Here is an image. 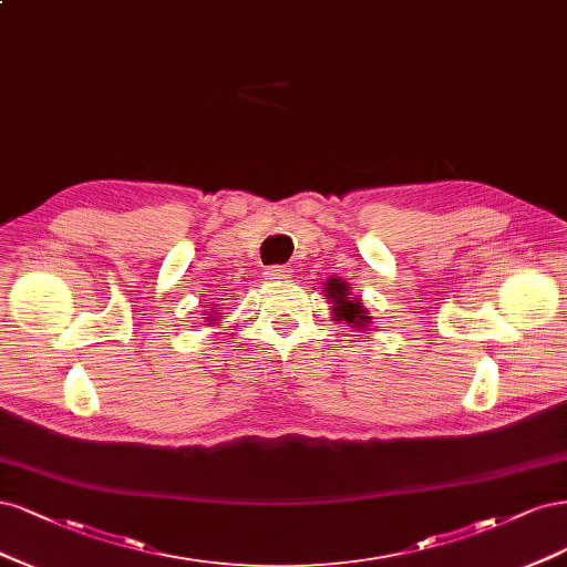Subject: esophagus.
I'll use <instances>...</instances> for the list:
<instances>
[{"mask_svg": "<svg viewBox=\"0 0 567 567\" xmlns=\"http://www.w3.org/2000/svg\"><path fill=\"white\" fill-rule=\"evenodd\" d=\"M291 272H295V270H291L289 266H268L264 270V278L266 280H287Z\"/></svg>", "mask_w": 567, "mask_h": 567, "instance_id": "1", "label": "esophagus"}]
</instances>
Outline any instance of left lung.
<instances>
[{
	"instance_id": "8db88e82",
	"label": "left lung",
	"mask_w": 567,
	"mask_h": 567,
	"mask_svg": "<svg viewBox=\"0 0 567 567\" xmlns=\"http://www.w3.org/2000/svg\"><path fill=\"white\" fill-rule=\"evenodd\" d=\"M324 289H327V297L337 303L334 316L339 320H346V324H353V327H364V322H370V316H364L360 299H353V301L349 299V287L341 282H330Z\"/></svg>"
}]
</instances>
